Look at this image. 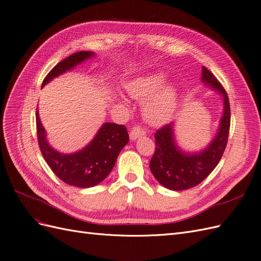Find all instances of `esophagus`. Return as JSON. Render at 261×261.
I'll list each match as a JSON object with an SVG mask.
<instances>
[{"mask_svg": "<svg viewBox=\"0 0 261 261\" xmlns=\"http://www.w3.org/2000/svg\"><path fill=\"white\" fill-rule=\"evenodd\" d=\"M145 135V130L143 127H140L139 125H135L134 127L130 129V133H129V137L132 140H135L136 138L140 137Z\"/></svg>", "mask_w": 261, "mask_h": 261, "instance_id": "obj_1", "label": "esophagus"}]
</instances>
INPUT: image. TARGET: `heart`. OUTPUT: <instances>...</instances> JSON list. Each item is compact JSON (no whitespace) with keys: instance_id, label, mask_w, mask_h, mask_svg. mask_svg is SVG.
<instances>
[{"instance_id":"obj_1","label":"heart","mask_w":261,"mask_h":261,"mask_svg":"<svg viewBox=\"0 0 261 261\" xmlns=\"http://www.w3.org/2000/svg\"><path fill=\"white\" fill-rule=\"evenodd\" d=\"M165 76L153 73L139 77L128 85V91L134 98L146 99L163 85ZM155 94V93H154ZM176 103V91L171 86L163 87L145 106V114L152 124H160L168 120Z\"/></svg>"}]
</instances>
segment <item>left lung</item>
<instances>
[{
	"label": "left lung",
	"mask_w": 261,
	"mask_h": 261,
	"mask_svg": "<svg viewBox=\"0 0 261 261\" xmlns=\"http://www.w3.org/2000/svg\"><path fill=\"white\" fill-rule=\"evenodd\" d=\"M201 81L223 96V116L212 143L200 153L188 154L176 147L172 123L163 125L154 134L155 150L150 160V170L156 180L171 191H184L200 184L217 167L227 144L231 124L227 93L216 76L204 66H202Z\"/></svg>",
	"instance_id": "8db88e82"
}]
</instances>
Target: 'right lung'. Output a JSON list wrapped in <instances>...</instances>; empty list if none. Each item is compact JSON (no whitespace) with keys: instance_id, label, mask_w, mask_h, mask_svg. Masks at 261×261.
<instances>
[{"instance_id":"obj_1","label":"right lung","mask_w":261,"mask_h":261,"mask_svg":"<svg viewBox=\"0 0 261 261\" xmlns=\"http://www.w3.org/2000/svg\"><path fill=\"white\" fill-rule=\"evenodd\" d=\"M90 51L76 52L55 65L45 76L42 87L68 69H72L86 59L92 57ZM37 137L39 148L50 169L64 183L87 188L101 183L112 171L118 153L129 141L127 129L124 125L106 123L100 128L91 143L82 151L72 154H62L49 146L45 132L36 112Z\"/></svg>"}]
</instances>
